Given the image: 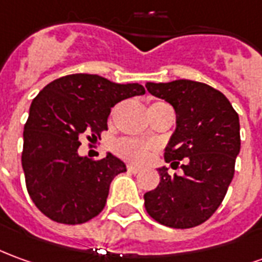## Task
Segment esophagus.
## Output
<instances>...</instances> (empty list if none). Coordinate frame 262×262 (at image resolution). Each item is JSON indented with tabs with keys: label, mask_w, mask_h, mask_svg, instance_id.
<instances>
[{
	"label": "esophagus",
	"mask_w": 262,
	"mask_h": 262,
	"mask_svg": "<svg viewBox=\"0 0 262 262\" xmlns=\"http://www.w3.org/2000/svg\"><path fill=\"white\" fill-rule=\"evenodd\" d=\"M127 171H130V173H133V174H136V173L140 171V167H136V166H129V167H127Z\"/></svg>",
	"instance_id": "1"
}]
</instances>
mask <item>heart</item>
Masks as SVG:
<instances>
[{
	"mask_svg": "<svg viewBox=\"0 0 262 262\" xmlns=\"http://www.w3.org/2000/svg\"><path fill=\"white\" fill-rule=\"evenodd\" d=\"M153 105H163L162 102H156ZM115 149L122 157H125L126 160L132 163H142L144 162L150 153V146L144 143H140L137 140H132V139H122L119 140Z\"/></svg>",
	"mask_w": 262,
	"mask_h": 262,
	"instance_id": "b5f03b06",
	"label": "heart"
}]
</instances>
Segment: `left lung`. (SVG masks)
<instances>
[{"instance_id": "8db88e82", "label": "left lung", "mask_w": 262, "mask_h": 262, "mask_svg": "<svg viewBox=\"0 0 262 262\" xmlns=\"http://www.w3.org/2000/svg\"><path fill=\"white\" fill-rule=\"evenodd\" d=\"M146 89L176 112V129L164 149V160L179 164L183 174L159 167L160 183L144 194L151 219L171 228H191L219 208L233 180L239 153V119L226 96L195 80L147 82Z\"/></svg>"}]
</instances>
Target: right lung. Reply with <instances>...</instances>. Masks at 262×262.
<instances>
[{
  "label": "right lung",
  "mask_w": 262,
  "mask_h": 262,
  "mask_svg": "<svg viewBox=\"0 0 262 262\" xmlns=\"http://www.w3.org/2000/svg\"><path fill=\"white\" fill-rule=\"evenodd\" d=\"M144 92L139 83L74 74L38 93L24 127L23 169L41 213L56 223L82 224L103 210L111 183L126 164L112 153L96 162L79 156V137L92 133L100 139L113 106Z\"/></svg>",
  "instance_id": "obj_1"
}]
</instances>
